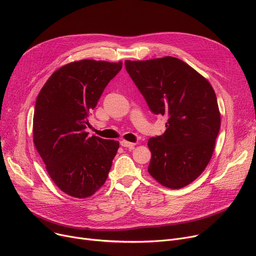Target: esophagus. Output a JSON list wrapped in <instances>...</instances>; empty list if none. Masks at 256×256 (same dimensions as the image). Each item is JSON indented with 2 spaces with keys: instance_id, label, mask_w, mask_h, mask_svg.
Segmentation results:
<instances>
[{
  "instance_id": "obj_1",
  "label": "esophagus",
  "mask_w": 256,
  "mask_h": 256,
  "mask_svg": "<svg viewBox=\"0 0 256 256\" xmlns=\"http://www.w3.org/2000/svg\"><path fill=\"white\" fill-rule=\"evenodd\" d=\"M120 145L124 146V147H128V148H134V147H135V145H136V143H132V142L122 140V141H120Z\"/></svg>"
}]
</instances>
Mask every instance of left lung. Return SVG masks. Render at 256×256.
I'll return each mask as SVG.
<instances>
[{
    "mask_svg": "<svg viewBox=\"0 0 256 256\" xmlns=\"http://www.w3.org/2000/svg\"><path fill=\"white\" fill-rule=\"evenodd\" d=\"M150 111L168 118L162 136L148 140L150 176L169 189L194 182L212 158L221 118L208 80L174 57L124 62Z\"/></svg>",
    "mask_w": 256,
    "mask_h": 256,
    "instance_id": "left-lung-1",
    "label": "left lung"
}]
</instances>
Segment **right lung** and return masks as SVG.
I'll list each match as a JSON object with an SVG mask.
<instances>
[{"mask_svg":"<svg viewBox=\"0 0 256 256\" xmlns=\"http://www.w3.org/2000/svg\"><path fill=\"white\" fill-rule=\"evenodd\" d=\"M122 62L80 60L54 72L40 90L33 142L52 180L65 194L92 196L104 184L119 142L88 137V116Z\"/></svg>","mask_w":256,"mask_h":256,"instance_id":"add662e5","label":"right lung"}]
</instances>
